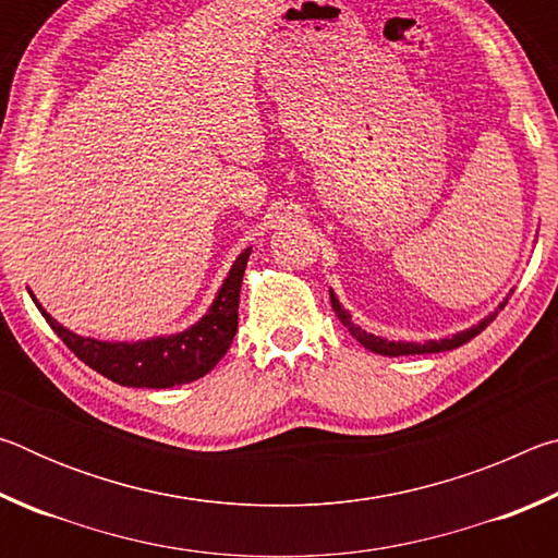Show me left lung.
<instances>
[{
  "mask_svg": "<svg viewBox=\"0 0 558 558\" xmlns=\"http://www.w3.org/2000/svg\"><path fill=\"white\" fill-rule=\"evenodd\" d=\"M512 295V292H509ZM329 300H332V310L339 317V323H342L349 332H352V337H356L359 344H364L369 352L374 354H381V356H409V354H436V352H448V349H456L460 344L470 342L472 337H477L483 329L493 323V319L497 317V310L495 313H489L485 319H480L477 325H472L468 329H462V332L452 335V337H442V339H428V342H389V339L384 337H376L372 332H364L362 327L352 323V315L347 313V310L342 307V302L337 300L335 290H329ZM509 300V298H507ZM507 300L499 305V310H502L507 305Z\"/></svg>",
  "mask_w": 558,
  "mask_h": 558,
  "instance_id": "left-lung-1",
  "label": "left lung"
}]
</instances>
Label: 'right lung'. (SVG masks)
Returning a JSON list of instances; mask_svg holds the SVG:
<instances>
[{"label": "right lung", "mask_w": 558, "mask_h": 558, "mask_svg": "<svg viewBox=\"0 0 558 558\" xmlns=\"http://www.w3.org/2000/svg\"><path fill=\"white\" fill-rule=\"evenodd\" d=\"M248 256L251 248H245L235 258L211 307L206 310L199 323H194L184 332L137 339V342H100V339L75 335L46 313L39 300L32 295V290L29 295L46 323L63 339V344L90 369L120 386H132V389H169V386L202 379L229 352L235 329H239V298Z\"/></svg>", "instance_id": "add662e5"}]
</instances>
